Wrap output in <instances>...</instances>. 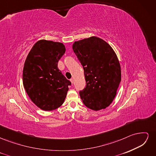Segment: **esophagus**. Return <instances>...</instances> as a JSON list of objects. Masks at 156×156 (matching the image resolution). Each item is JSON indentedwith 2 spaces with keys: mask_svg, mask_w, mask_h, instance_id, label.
<instances>
[{
  "mask_svg": "<svg viewBox=\"0 0 156 156\" xmlns=\"http://www.w3.org/2000/svg\"><path fill=\"white\" fill-rule=\"evenodd\" d=\"M70 81H71V83H72V84L73 83V79H70Z\"/></svg>",
  "mask_w": 156,
  "mask_h": 156,
  "instance_id": "34e87169",
  "label": "esophagus"
}]
</instances>
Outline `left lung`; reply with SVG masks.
Masks as SVG:
<instances>
[{
    "mask_svg": "<svg viewBox=\"0 0 156 156\" xmlns=\"http://www.w3.org/2000/svg\"><path fill=\"white\" fill-rule=\"evenodd\" d=\"M73 50L82 64L87 85L79 95L94 111L105 108L112 102L121 81V68L114 50L96 36L75 41Z\"/></svg>",
    "mask_w": 156,
    "mask_h": 156,
    "instance_id": "1",
    "label": "left lung"
}]
</instances>
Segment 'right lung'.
I'll use <instances>...</instances> for the list:
<instances>
[{
	"mask_svg": "<svg viewBox=\"0 0 156 156\" xmlns=\"http://www.w3.org/2000/svg\"><path fill=\"white\" fill-rule=\"evenodd\" d=\"M65 51L62 43L41 40L33 45L25 60L23 86L32 101L44 111L62 105L71 85L58 68Z\"/></svg>",
	"mask_w": 156,
	"mask_h": 156,
	"instance_id": "add662e5",
	"label": "right lung"
}]
</instances>
